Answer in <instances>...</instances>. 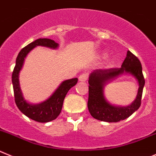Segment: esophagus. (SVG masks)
I'll use <instances>...</instances> for the list:
<instances>
[{"label":"esophagus","mask_w":156,"mask_h":156,"mask_svg":"<svg viewBox=\"0 0 156 156\" xmlns=\"http://www.w3.org/2000/svg\"><path fill=\"white\" fill-rule=\"evenodd\" d=\"M88 74H86V73H83V74H81V75L78 77V79H79V81H86L87 79H88Z\"/></svg>","instance_id":"34e87169"}]
</instances>
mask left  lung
Instances as JSON below:
<instances>
[{"instance_id": "left-lung-1", "label": "left lung", "mask_w": 156, "mask_h": 156, "mask_svg": "<svg viewBox=\"0 0 156 156\" xmlns=\"http://www.w3.org/2000/svg\"><path fill=\"white\" fill-rule=\"evenodd\" d=\"M123 72L130 73L139 81L140 88L137 97L133 104L127 108L112 106L105 99L103 85L106 81L112 79ZM144 82L142 67L139 59L128 50L121 68L96 69L90 75L88 80V111L94 118L101 121L111 123L127 118L141 106Z\"/></svg>"}]
</instances>
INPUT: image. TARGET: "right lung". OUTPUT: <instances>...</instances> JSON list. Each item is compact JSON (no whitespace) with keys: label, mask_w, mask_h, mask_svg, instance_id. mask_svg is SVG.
I'll use <instances>...</instances> for the list:
<instances>
[{"label":"right lung","mask_w":156,"mask_h":156,"mask_svg":"<svg viewBox=\"0 0 156 156\" xmlns=\"http://www.w3.org/2000/svg\"><path fill=\"white\" fill-rule=\"evenodd\" d=\"M36 46H43L55 49L58 47V43L50 39H38L22 48L17 57L16 64L12 72V84L15 102L19 110L32 120L41 123H46L55 120L61 113L64 98L70 88L76 85L78 78H72L63 81L55 92L50 96V99L40 104L32 105L28 103L22 97L19 86V74L22 69L26 55Z\"/></svg>","instance_id":"obj_1"}]
</instances>
